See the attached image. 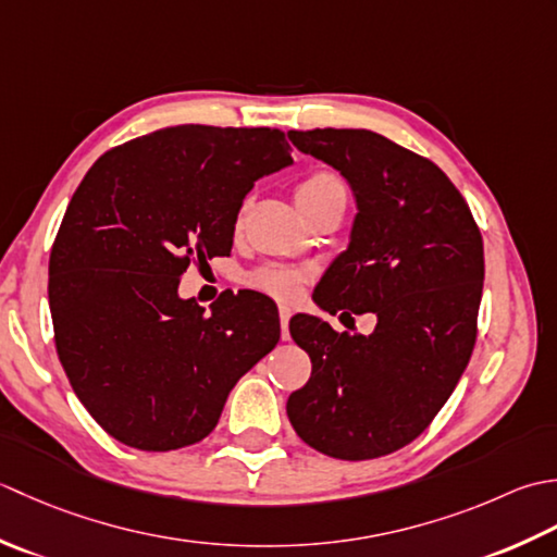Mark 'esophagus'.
I'll use <instances>...</instances> for the list:
<instances>
[{"instance_id":"34e87169","label":"esophagus","mask_w":557,"mask_h":557,"mask_svg":"<svg viewBox=\"0 0 557 557\" xmlns=\"http://www.w3.org/2000/svg\"><path fill=\"white\" fill-rule=\"evenodd\" d=\"M290 314H293V310L288 308V305H278V317H281V338H283V342H288V338H290V334H288Z\"/></svg>"}]
</instances>
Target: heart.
I'll return each mask as SVG.
<instances>
[{"label":"heart","instance_id":"obj_1","mask_svg":"<svg viewBox=\"0 0 557 557\" xmlns=\"http://www.w3.org/2000/svg\"><path fill=\"white\" fill-rule=\"evenodd\" d=\"M332 197L348 199V185L344 183L342 175L332 173V170H320V173H312L310 177L302 180L298 189H295V199H298L300 207H308V203L332 199ZM245 213H247V203H243L240 211H237V215H235V228H243ZM308 278H310L308 269H302V267L264 264L257 271H252L247 281H249V286L274 295V298L290 300L302 290Z\"/></svg>","mask_w":557,"mask_h":557}]
</instances>
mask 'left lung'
Returning a JSON list of instances; mask_svg holds the SVG:
<instances>
[{"instance_id": "left-lung-1", "label": "left lung", "mask_w": 557, "mask_h": 557, "mask_svg": "<svg viewBox=\"0 0 557 557\" xmlns=\"http://www.w3.org/2000/svg\"><path fill=\"white\" fill-rule=\"evenodd\" d=\"M302 153L346 177L358 213L317 305L377 317L372 334H338L295 314L290 336L312 360L288 396L290 425L334 459L360 461L413 442L467 370L483 293V240L442 170L370 129L288 132Z\"/></svg>"}]
</instances>
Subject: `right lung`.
<instances>
[{"instance_id": "obj_1", "label": "right lung", "mask_w": 557, "mask_h": 557, "mask_svg": "<svg viewBox=\"0 0 557 557\" xmlns=\"http://www.w3.org/2000/svg\"><path fill=\"white\" fill-rule=\"evenodd\" d=\"M269 127L177 124L100 156L66 207L50 255L57 356L108 435L144 451L189 447L231 389L278 344L267 295L180 298L191 259L231 255L259 177L293 163Z\"/></svg>"}]
</instances>
